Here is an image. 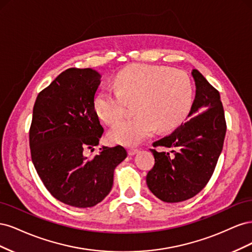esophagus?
<instances>
[{
	"label": "esophagus",
	"mask_w": 252,
	"mask_h": 252,
	"mask_svg": "<svg viewBox=\"0 0 252 252\" xmlns=\"http://www.w3.org/2000/svg\"><path fill=\"white\" fill-rule=\"evenodd\" d=\"M139 152V149L138 148H130L128 150V154L130 155V156H133V155H135V154H138Z\"/></svg>",
	"instance_id": "1"
}]
</instances>
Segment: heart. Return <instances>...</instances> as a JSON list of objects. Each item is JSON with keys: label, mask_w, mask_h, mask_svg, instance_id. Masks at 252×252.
<instances>
[{"label": "heart", "mask_w": 252, "mask_h": 252, "mask_svg": "<svg viewBox=\"0 0 252 252\" xmlns=\"http://www.w3.org/2000/svg\"><path fill=\"white\" fill-rule=\"evenodd\" d=\"M117 93L101 90L94 96L97 117L114 124L125 113L126 103H133L136 116L119 122L108 140L132 146L156 131H168L179 126L191 106L192 85L188 75L168 67L134 64L114 78Z\"/></svg>", "instance_id": "1"}]
</instances>
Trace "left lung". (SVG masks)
I'll list each match as a JSON object with an SVG mask.
<instances>
[{"instance_id": "left-lung-1", "label": "left lung", "mask_w": 252, "mask_h": 252, "mask_svg": "<svg viewBox=\"0 0 252 252\" xmlns=\"http://www.w3.org/2000/svg\"><path fill=\"white\" fill-rule=\"evenodd\" d=\"M195 97L189 121L154 147L174 148L169 152L150 149L155 166L146 183L158 199L166 203L186 201L207 185L222 152L226 134L225 113L219 91L193 69Z\"/></svg>"}]
</instances>
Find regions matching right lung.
Here are the masks:
<instances>
[{
	"instance_id": "add662e5",
	"label": "right lung",
	"mask_w": 252,
	"mask_h": 252,
	"mask_svg": "<svg viewBox=\"0 0 252 252\" xmlns=\"http://www.w3.org/2000/svg\"><path fill=\"white\" fill-rule=\"evenodd\" d=\"M101 74L91 68H69L37 94L29 130L34 168L52 196L88 208L102 202L113 184L124 147L100 148L93 159L85 149L98 145L104 128L94 107Z\"/></svg>"
}]
</instances>
